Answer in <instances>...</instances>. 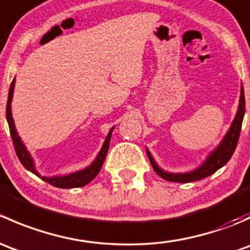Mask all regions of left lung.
<instances>
[{
    "mask_svg": "<svg viewBox=\"0 0 250 250\" xmlns=\"http://www.w3.org/2000/svg\"><path fill=\"white\" fill-rule=\"evenodd\" d=\"M244 111H246V99H244V89L243 85H242L241 95H239L238 110H237L236 116H234L232 125L229 128L228 133H226L225 137L223 138V140L220 141V144L207 156V158L204 160V162L200 166V167L191 170V172L186 173L166 172V170H163L162 168L156 163V161L153 160L152 155H151V152L148 151V148H146V153H147V157L148 160H150L151 166H152V168L155 169V172L157 173L161 178L166 179V180L168 181H173V183H191V181L201 180V179L207 178V176L215 173L216 170L220 169L223 166H225L226 163L230 161L234 150H236L239 133H241L242 122H243Z\"/></svg>",
    "mask_w": 250,
    "mask_h": 250,
    "instance_id": "obj_1",
    "label": "left lung"
}]
</instances>
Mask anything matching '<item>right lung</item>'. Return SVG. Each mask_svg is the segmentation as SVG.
I'll return each instance as SVG.
<instances>
[{
    "label": "right lung",
    "instance_id": "1",
    "mask_svg": "<svg viewBox=\"0 0 250 250\" xmlns=\"http://www.w3.org/2000/svg\"><path fill=\"white\" fill-rule=\"evenodd\" d=\"M14 84H16V78L12 81L11 88H9L8 93V100H7V109H6V118L7 122L9 125V132H11L12 140H13L14 148H16V152L19 161L21 162V165L26 168L29 172L34 173L35 175L42 178V180L47 181L50 185L55 186V188H82V186L87 185L88 183L93 180L95 176L98 175V173L100 172L103 167V163H104L105 158H106L107 151H109L110 146V139H111V133H112L113 127L111 128L109 134H107L106 139H105L104 144H103L102 150L99 151L98 156L95 157V160L88 166L87 168L82 170H78V172L66 174V175H55V176H42L41 174L37 172L36 167H35L34 158L31 157L30 152L27 151L26 146L24 145V143L21 141V138L18 134L16 129V125H14V120L12 117V99H13V93H14Z\"/></svg>",
    "mask_w": 250,
    "mask_h": 250
}]
</instances>
